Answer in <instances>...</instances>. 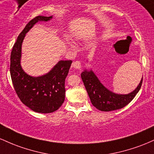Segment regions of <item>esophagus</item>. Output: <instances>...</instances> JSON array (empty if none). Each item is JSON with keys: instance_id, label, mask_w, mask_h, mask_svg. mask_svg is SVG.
Here are the masks:
<instances>
[{"instance_id": "obj_1", "label": "esophagus", "mask_w": 154, "mask_h": 154, "mask_svg": "<svg viewBox=\"0 0 154 154\" xmlns=\"http://www.w3.org/2000/svg\"><path fill=\"white\" fill-rule=\"evenodd\" d=\"M72 66L75 69H81L82 68V63L80 61H75L72 64Z\"/></svg>"}]
</instances>
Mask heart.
Masks as SVG:
<instances>
[{
	"instance_id": "b5f03b06",
	"label": "heart",
	"mask_w": 154,
	"mask_h": 154,
	"mask_svg": "<svg viewBox=\"0 0 154 154\" xmlns=\"http://www.w3.org/2000/svg\"><path fill=\"white\" fill-rule=\"evenodd\" d=\"M70 45H71V46H72V47H73V45H72V44H70Z\"/></svg>"
}]
</instances>
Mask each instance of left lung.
Masks as SVG:
<instances>
[{
  "label": "left lung",
  "instance_id": "left-lung-1",
  "mask_svg": "<svg viewBox=\"0 0 154 154\" xmlns=\"http://www.w3.org/2000/svg\"><path fill=\"white\" fill-rule=\"evenodd\" d=\"M81 76L91 104L101 111H112L125 107L134 99L143 83L142 78L134 91L127 94H119L105 88L91 70H84Z\"/></svg>",
  "mask_w": 154,
  "mask_h": 154
}]
</instances>
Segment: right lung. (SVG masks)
I'll use <instances>...</instances> for the list:
<instances>
[{"instance_id":"obj_1","label":"right lung","mask_w":154,"mask_h":154,"mask_svg":"<svg viewBox=\"0 0 154 154\" xmlns=\"http://www.w3.org/2000/svg\"><path fill=\"white\" fill-rule=\"evenodd\" d=\"M51 19L52 16H38L30 20L17 38L10 59V73L17 96L23 104L37 113H52L63 105L65 81L72 63V60H60L48 73L38 77L30 76L22 70V44L26 33L38 22Z\"/></svg>"}]
</instances>
